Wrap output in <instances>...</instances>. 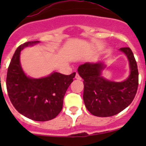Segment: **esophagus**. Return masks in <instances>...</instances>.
<instances>
[{"instance_id": "1", "label": "esophagus", "mask_w": 146, "mask_h": 146, "mask_svg": "<svg viewBox=\"0 0 146 146\" xmlns=\"http://www.w3.org/2000/svg\"><path fill=\"white\" fill-rule=\"evenodd\" d=\"M75 78L77 80H82V78H81V77L79 75V74H78V73H77V74H76Z\"/></svg>"}]
</instances>
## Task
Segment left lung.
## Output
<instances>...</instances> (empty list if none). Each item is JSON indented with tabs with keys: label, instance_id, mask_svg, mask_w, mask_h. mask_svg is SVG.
<instances>
[{
	"label": "left lung",
	"instance_id": "left-lung-1",
	"mask_svg": "<svg viewBox=\"0 0 146 146\" xmlns=\"http://www.w3.org/2000/svg\"><path fill=\"white\" fill-rule=\"evenodd\" d=\"M128 58L130 72L122 82L105 79L103 62L85 63L77 69L84 80L83 101L86 108L95 116L110 117L118 114L133 101L138 87V69L133 52L129 47L120 48Z\"/></svg>",
	"mask_w": 146,
	"mask_h": 146
}]
</instances>
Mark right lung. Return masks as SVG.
<instances>
[{"label": "right lung", "instance_id": "1", "mask_svg": "<svg viewBox=\"0 0 146 146\" xmlns=\"http://www.w3.org/2000/svg\"><path fill=\"white\" fill-rule=\"evenodd\" d=\"M38 43L28 42L17 47L8 68L6 88L11 104L20 114L33 121H47L61 111L65 94L76 73L65 75L53 72L42 78L27 76L20 64V53L25 47Z\"/></svg>", "mask_w": 146, "mask_h": 146}]
</instances>
